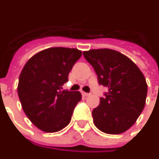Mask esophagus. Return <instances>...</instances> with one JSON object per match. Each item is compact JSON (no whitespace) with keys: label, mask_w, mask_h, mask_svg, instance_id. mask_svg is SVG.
<instances>
[{"label":"esophagus","mask_w":159,"mask_h":159,"mask_svg":"<svg viewBox=\"0 0 159 159\" xmlns=\"http://www.w3.org/2000/svg\"><path fill=\"white\" fill-rule=\"evenodd\" d=\"M82 94L83 96H85V97H88V96H90L91 94L90 93H85V92H82Z\"/></svg>","instance_id":"esophagus-1"}]
</instances>
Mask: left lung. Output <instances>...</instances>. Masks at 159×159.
Masks as SVG:
<instances>
[{"label": "left lung", "mask_w": 159, "mask_h": 159, "mask_svg": "<svg viewBox=\"0 0 159 159\" xmlns=\"http://www.w3.org/2000/svg\"><path fill=\"white\" fill-rule=\"evenodd\" d=\"M93 66L99 85L107 88L93 110L94 124L107 134L124 133L135 123L145 106L148 86L133 61L107 48L83 52Z\"/></svg>", "instance_id": "left-lung-1"}]
</instances>
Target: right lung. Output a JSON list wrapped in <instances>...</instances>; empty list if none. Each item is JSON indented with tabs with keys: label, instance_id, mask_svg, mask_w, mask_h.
I'll return each mask as SVG.
<instances>
[{
	"label": "right lung",
	"instance_id": "right-lung-1",
	"mask_svg": "<svg viewBox=\"0 0 159 159\" xmlns=\"http://www.w3.org/2000/svg\"><path fill=\"white\" fill-rule=\"evenodd\" d=\"M81 56L75 48L52 47L36 53L23 67L18 96L23 111L41 130L55 133L70 123L82 95L61 88Z\"/></svg>",
	"mask_w": 159,
	"mask_h": 159
}]
</instances>
